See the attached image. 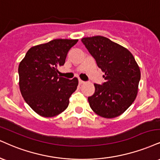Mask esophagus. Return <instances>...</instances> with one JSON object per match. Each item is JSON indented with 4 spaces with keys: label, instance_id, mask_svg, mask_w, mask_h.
I'll return each mask as SVG.
<instances>
[{
    "label": "esophagus",
    "instance_id": "esophagus-1",
    "mask_svg": "<svg viewBox=\"0 0 160 160\" xmlns=\"http://www.w3.org/2000/svg\"><path fill=\"white\" fill-rule=\"evenodd\" d=\"M84 82H85L82 81V80H80V79H79V83H80V84H82V83H84Z\"/></svg>",
    "mask_w": 160,
    "mask_h": 160
}]
</instances>
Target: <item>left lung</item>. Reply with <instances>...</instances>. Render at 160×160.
Returning a JSON list of instances; mask_svg holds the SVG:
<instances>
[{
    "instance_id": "1",
    "label": "left lung",
    "mask_w": 160,
    "mask_h": 160,
    "mask_svg": "<svg viewBox=\"0 0 160 160\" xmlns=\"http://www.w3.org/2000/svg\"><path fill=\"white\" fill-rule=\"evenodd\" d=\"M104 72L105 82L95 83V93L88 98L96 114L112 118L122 114L135 101L141 78L139 67L132 54L122 45L103 36L81 39Z\"/></svg>"
}]
</instances>
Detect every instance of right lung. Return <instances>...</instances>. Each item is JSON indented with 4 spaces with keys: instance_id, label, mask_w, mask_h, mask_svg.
Wrapping results in <instances>:
<instances>
[{
    "instance_id": "right-lung-1",
    "label": "right lung",
    "mask_w": 160,
    "mask_h": 160,
    "mask_svg": "<svg viewBox=\"0 0 160 160\" xmlns=\"http://www.w3.org/2000/svg\"><path fill=\"white\" fill-rule=\"evenodd\" d=\"M78 39H54L28 50L18 66L19 87L26 103L43 117L59 115L68 107L69 98L77 89V78L58 75L68 52Z\"/></svg>"
}]
</instances>
